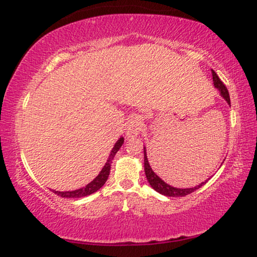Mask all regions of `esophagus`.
Masks as SVG:
<instances>
[{
	"label": "esophagus",
	"mask_w": 257,
	"mask_h": 257,
	"mask_svg": "<svg viewBox=\"0 0 257 257\" xmlns=\"http://www.w3.org/2000/svg\"><path fill=\"white\" fill-rule=\"evenodd\" d=\"M141 129H142L141 119H140V117H138V116H133L128 122L125 134L128 138H134V136H136L140 132H141Z\"/></svg>",
	"instance_id": "34e87169"
}]
</instances>
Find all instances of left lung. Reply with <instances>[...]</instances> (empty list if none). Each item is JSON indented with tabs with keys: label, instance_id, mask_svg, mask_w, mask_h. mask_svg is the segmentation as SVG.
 Listing matches in <instances>:
<instances>
[{
	"label": "left lung",
	"instance_id": "obj_1",
	"mask_svg": "<svg viewBox=\"0 0 257 257\" xmlns=\"http://www.w3.org/2000/svg\"><path fill=\"white\" fill-rule=\"evenodd\" d=\"M211 74H213V82H214L215 88H217L218 90H220V93H221L222 96H223L224 100L228 102V104H230V97H229V93H228L227 87H225V85L223 84V82L220 80V77L217 76V74L215 73L214 70H211ZM145 173H146L147 180H148L150 186L153 187V189H155L157 193L166 195V196H172V197L186 196V195L191 194L193 191L198 189V188H201L204 183L207 182V181H206V182L200 183L196 187L186 188V189L169 186V184H167L166 182H164V181L161 180L155 173H154V170L152 169V167H150V164L148 162V157H147L146 148H145ZM208 180H209V179H208Z\"/></svg>",
	"mask_w": 257,
	"mask_h": 257
}]
</instances>
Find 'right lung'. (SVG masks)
Segmentation results:
<instances>
[{"label":"right lung","instance_id":"right-lung-1","mask_svg":"<svg viewBox=\"0 0 257 257\" xmlns=\"http://www.w3.org/2000/svg\"><path fill=\"white\" fill-rule=\"evenodd\" d=\"M123 141H124V139L119 138L118 141L115 143L114 148H112V150L110 152V155H109V159L107 160V162H105L104 167L102 168L100 174H98V175L95 177V179L91 181L90 183L87 184V186L83 187V188H80V189H77V190H73V191H56V190H54V193L56 195H59V196H61V197L76 198V197L87 196V195H90V194L95 193V191H97L105 183V181L108 180L109 173H110V167H111L112 159H114L116 153L118 152L119 148H121V146L123 145Z\"/></svg>","mask_w":257,"mask_h":257}]
</instances>
